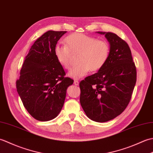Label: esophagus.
Instances as JSON below:
<instances>
[{"mask_svg":"<svg viewBox=\"0 0 153 153\" xmlns=\"http://www.w3.org/2000/svg\"><path fill=\"white\" fill-rule=\"evenodd\" d=\"M74 85H79V82L78 80H74Z\"/></svg>","mask_w":153,"mask_h":153,"instance_id":"esophagus-1","label":"esophagus"}]
</instances>
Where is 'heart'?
<instances>
[{
  "instance_id": "obj_1",
  "label": "heart",
  "mask_w": 153,
  "mask_h": 153,
  "mask_svg": "<svg viewBox=\"0 0 153 153\" xmlns=\"http://www.w3.org/2000/svg\"><path fill=\"white\" fill-rule=\"evenodd\" d=\"M66 45H58L54 48L57 60L65 69H69L72 54H78L76 66L71 68L68 76L79 79L91 71H97L105 66L108 59L110 47L105 41L83 33H74L66 38Z\"/></svg>"
}]
</instances>
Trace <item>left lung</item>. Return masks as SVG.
Listing matches in <instances>:
<instances>
[{"mask_svg": "<svg viewBox=\"0 0 153 153\" xmlns=\"http://www.w3.org/2000/svg\"><path fill=\"white\" fill-rule=\"evenodd\" d=\"M105 35L110 54L98 72L79 83L80 103L87 116L97 122L111 120L124 111L130 101L137 80V70L130 48L111 32Z\"/></svg>", "mask_w": 153, "mask_h": 153, "instance_id": "left-lung-1", "label": "left lung"}]
</instances>
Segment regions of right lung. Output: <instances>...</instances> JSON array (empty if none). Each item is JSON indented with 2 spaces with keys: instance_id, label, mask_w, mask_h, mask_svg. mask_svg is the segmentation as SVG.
<instances>
[{
  "instance_id": "right-lung-1",
  "label": "right lung",
  "mask_w": 153,
  "mask_h": 153,
  "mask_svg": "<svg viewBox=\"0 0 153 153\" xmlns=\"http://www.w3.org/2000/svg\"><path fill=\"white\" fill-rule=\"evenodd\" d=\"M66 31H48L35 41L20 70L16 88L25 109L35 120L49 121L62 108L66 89L74 80L54 54L58 41Z\"/></svg>"
}]
</instances>
